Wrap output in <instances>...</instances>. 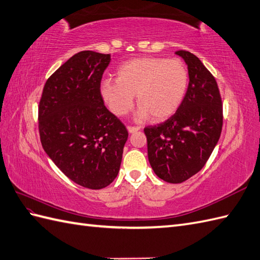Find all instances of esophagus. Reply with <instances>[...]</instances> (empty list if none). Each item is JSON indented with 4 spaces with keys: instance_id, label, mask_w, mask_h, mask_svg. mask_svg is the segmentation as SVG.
<instances>
[{
    "instance_id": "1",
    "label": "esophagus",
    "mask_w": 260,
    "mask_h": 260,
    "mask_svg": "<svg viewBox=\"0 0 260 260\" xmlns=\"http://www.w3.org/2000/svg\"><path fill=\"white\" fill-rule=\"evenodd\" d=\"M141 129V127H137V126H127V131L129 134H132V133H135V132H138Z\"/></svg>"
}]
</instances>
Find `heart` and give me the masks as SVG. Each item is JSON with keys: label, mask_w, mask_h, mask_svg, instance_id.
<instances>
[{"label": "heart", "mask_w": 260, "mask_h": 260, "mask_svg": "<svg viewBox=\"0 0 260 260\" xmlns=\"http://www.w3.org/2000/svg\"><path fill=\"white\" fill-rule=\"evenodd\" d=\"M188 87V72L178 58L138 57L119 65L115 80L103 81L100 93L110 111L127 114L136 94L137 119H166L177 111Z\"/></svg>", "instance_id": "1"}]
</instances>
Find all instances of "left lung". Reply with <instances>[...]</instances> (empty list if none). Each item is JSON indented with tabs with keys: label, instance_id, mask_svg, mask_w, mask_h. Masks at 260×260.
Masks as SVG:
<instances>
[{
	"label": "left lung",
	"instance_id": "8db88e82",
	"mask_svg": "<svg viewBox=\"0 0 260 260\" xmlns=\"http://www.w3.org/2000/svg\"><path fill=\"white\" fill-rule=\"evenodd\" d=\"M188 69V88L177 112L165 123L145 127L149 164L157 176L179 184L197 174L218 143L221 99L216 80L197 56L177 51Z\"/></svg>",
	"mask_w": 260,
	"mask_h": 260
}]
</instances>
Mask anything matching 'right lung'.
I'll use <instances>...</instances> for the list:
<instances>
[{"label":"right lung","instance_id":"1","mask_svg":"<svg viewBox=\"0 0 260 260\" xmlns=\"http://www.w3.org/2000/svg\"><path fill=\"white\" fill-rule=\"evenodd\" d=\"M110 63L111 54H75L46 81L39 107L45 153L71 180L89 189L114 182L128 137L100 93Z\"/></svg>","mask_w":260,"mask_h":260}]
</instances>
